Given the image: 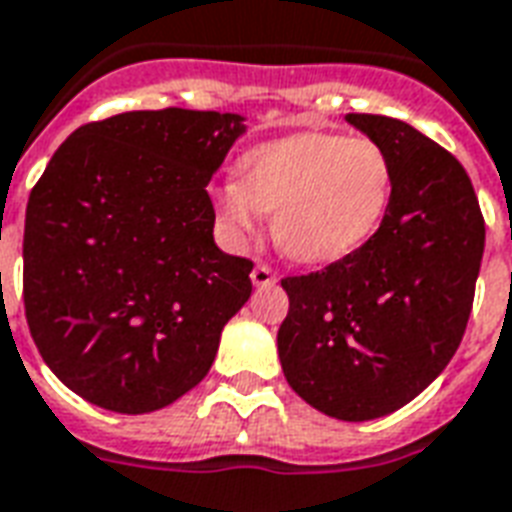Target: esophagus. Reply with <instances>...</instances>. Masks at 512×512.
Listing matches in <instances>:
<instances>
[{"mask_svg": "<svg viewBox=\"0 0 512 512\" xmlns=\"http://www.w3.org/2000/svg\"><path fill=\"white\" fill-rule=\"evenodd\" d=\"M252 282H255V285H274L276 282V271L271 266H268V263H257L255 268H252Z\"/></svg>", "mask_w": 512, "mask_h": 512, "instance_id": "1", "label": "esophagus"}]
</instances>
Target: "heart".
<instances>
[{
	"instance_id": "b5f03b06",
	"label": "heart",
	"mask_w": 512,
	"mask_h": 512,
	"mask_svg": "<svg viewBox=\"0 0 512 512\" xmlns=\"http://www.w3.org/2000/svg\"><path fill=\"white\" fill-rule=\"evenodd\" d=\"M238 181L217 192L219 225L233 241L274 214L276 244L301 263L350 255L377 233L391 206L396 168L374 138L298 132L246 151Z\"/></svg>"
}]
</instances>
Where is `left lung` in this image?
Returning a JSON list of instances; mask_svg holds the SVG:
<instances>
[{
  "instance_id": "obj_1",
  "label": "left lung",
  "mask_w": 512,
  "mask_h": 512,
  "mask_svg": "<svg viewBox=\"0 0 512 512\" xmlns=\"http://www.w3.org/2000/svg\"><path fill=\"white\" fill-rule=\"evenodd\" d=\"M396 168L369 241L312 274L285 276L276 344L306 404L339 420L399 410L456 355L475 301L486 222L464 165L410 124L350 113Z\"/></svg>"
}]
</instances>
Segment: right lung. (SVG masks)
Listing matches in <instances>:
<instances>
[{"mask_svg":"<svg viewBox=\"0 0 512 512\" xmlns=\"http://www.w3.org/2000/svg\"><path fill=\"white\" fill-rule=\"evenodd\" d=\"M241 132L236 113H119L78 127L32 187L26 323L51 372L102 410L192 391L252 295L255 263L214 244L206 192Z\"/></svg>","mask_w":512,"mask_h":512,"instance_id":"right-lung-1","label":"right lung"}]
</instances>
